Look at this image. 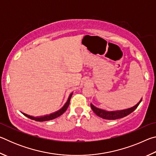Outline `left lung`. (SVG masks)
<instances>
[{
    "instance_id": "1",
    "label": "left lung",
    "mask_w": 156,
    "mask_h": 156,
    "mask_svg": "<svg viewBox=\"0 0 156 156\" xmlns=\"http://www.w3.org/2000/svg\"><path fill=\"white\" fill-rule=\"evenodd\" d=\"M142 101V99L137 103L135 106L132 107L129 109H123V110H118V111H112V112H109V111H106L102 109H99L96 107H95L93 104L91 103V107L93 112L96 113V114L99 116V117L103 118L105 120H116L119 119V118H122L125 117V116L130 114L135 110L138 105H140Z\"/></svg>"
}]
</instances>
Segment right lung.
<instances>
[{
    "instance_id": "obj_1",
    "label": "right lung",
    "mask_w": 156,
    "mask_h": 156,
    "mask_svg": "<svg viewBox=\"0 0 156 156\" xmlns=\"http://www.w3.org/2000/svg\"><path fill=\"white\" fill-rule=\"evenodd\" d=\"M72 94H73V93H72L69 95V98H68V100H67V102H66L64 106H63L61 108V109H60L58 111H57V112H56L51 113V114H49V115H43V116H40V117H34V116L27 115V114H26V113H22L24 115H25L26 117L30 118V119H31V120H36V121H39V122H43V121H48V120L55 119V118H56L58 117H59L60 115H61L62 113H64L66 110H67V109L69 107V105L70 99H71V98H72Z\"/></svg>"
}]
</instances>
